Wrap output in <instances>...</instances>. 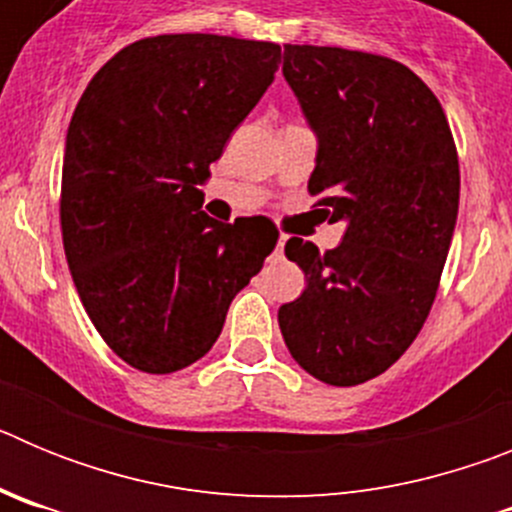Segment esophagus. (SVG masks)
Segmentation results:
<instances>
[{"label":"esophagus","instance_id":"obj_1","mask_svg":"<svg viewBox=\"0 0 512 512\" xmlns=\"http://www.w3.org/2000/svg\"><path fill=\"white\" fill-rule=\"evenodd\" d=\"M284 243H287V235H279V238H277V248H274V256H277V259H282Z\"/></svg>","mask_w":512,"mask_h":512}]
</instances>
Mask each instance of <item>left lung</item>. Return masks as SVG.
Returning a JSON list of instances; mask_svg holds the SVG:
<instances>
[{
  "label": "left lung",
  "instance_id": "8db88e82",
  "mask_svg": "<svg viewBox=\"0 0 512 512\" xmlns=\"http://www.w3.org/2000/svg\"><path fill=\"white\" fill-rule=\"evenodd\" d=\"M282 74L318 138L307 189L346 233L289 238L307 287L279 307L297 364L333 387L387 372L423 328L459 212V158L436 94L372 53L284 45Z\"/></svg>",
  "mask_w": 512,
  "mask_h": 512
}]
</instances>
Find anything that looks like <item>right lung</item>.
<instances>
[{"instance_id":"add662e5","label":"right lung","mask_w":512,"mask_h":512,"mask_svg":"<svg viewBox=\"0 0 512 512\" xmlns=\"http://www.w3.org/2000/svg\"><path fill=\"white\" fill-rule=\"evenodd\" d=\"M277 43L156 35L94 74L66 133L63 251L81 305L125 364L171 374L207 354L277 246L266 217L202 212L210 164L274 81Z\"/></svg>"}]
</instances>
